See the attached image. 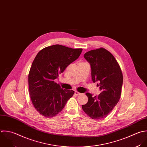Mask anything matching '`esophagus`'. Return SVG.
I'll return each instance as SVG.
<instances>
[{
  "label": "esophagus",
  "mask_w": 147,
  "mask_h": 147,
  "mask_svg": "<svg viewBox=\"0 0 147 147\" xmlns=\"http://www.w3.org/2000/svg\"><path fill=\"white\" fill-rule=\"evenodd\" d=\"M74 94H75L76 96H79V95H81V93H79V92H77V91H75Z\"/></svg>",
  "instance_id": "1"
}]
</instances>
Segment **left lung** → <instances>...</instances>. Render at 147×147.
Instances as JSON below:
<instances>
[{
	"label": "left lung",
	"instance_id": "8db88e82",
	"mask_svg": "<svg viewBox=\"0 0 147 147\" xmlns=\"http://www.w3.org/2000/svg\"><path fill=\"white\" fill-rule=\"evenodd\" d=\"M84 57L90 65L92 81L99 83L97 85L101 93L93 96L86 93L88 101L82 108L92 119H101L111 113L120 100L123 74L113 55L104 48L90 50Z\"/></svg>",
	"mask_w": 147,
	"mask_h": 147
}]
</instances>
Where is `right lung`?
<instances>
[{"label":"right lung","mask_w":147,"mask_h":147,"mask_svg":"<svg viewBox=\"0 0 147 147\" xmlns=\"http://www.w3.org/2000/svg\"><path fill=\"white\" fill-rule=\"evenodd\" d=\"M82 49L60 45L46 47L36 55L28 74L29 93L32 104L42 116L52 117L59 113L74 93L54 82L81 54Z\"/></svg>","instance_id":"right-lung-1"}]
</instances>
